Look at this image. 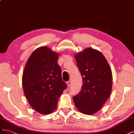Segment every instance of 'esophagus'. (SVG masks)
I'll list each match as a JSON object with an SVG mask.
<instances>
[{
    "label": "esophagus",
    "mask_w": 134,
    "mask_h": 134,
    "mask_svg": "<svg viewBox=\"0 0 134 134\" xmlns=\"http://www.w3.org/2000/svg\"><path fill=\"white\" fill-rule=\"evenodd\" d=\"M66 83H67V86L69 87V86H70V85L71 82H70V81H67V82H66Z\"/></svg>",
    "instance_id": "esophagus-1"
}]
</instances>
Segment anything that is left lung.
<instances>
[{
  "label": "left lung",
  "instance_id": "left-lung-1",
  "mask_svg": "<svg viewBox=\"0 0 134 134\" xmlns=\"http://www.w3.org/2000/svg\"><path fill=\"white\" fill-rule=\"evenodd\" d=\"M75 58L83 83L81 90L73 99L79 111L90 115L99 111L109 97L112 71L102 53L95 49H84Z\"/></svg>",
  "mask_w": 134,
  "mask_h": 134
}]
</instances>
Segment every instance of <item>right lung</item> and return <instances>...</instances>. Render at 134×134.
Returning a JSON list of instances; mask_svg holds the SVG:
<instances>
[{
  "instance_id": "obj_1",
  "label": "right lung",
  "mask_w": 134,
  "mask_h": 134,
  "mask_svg": "<svg viewBox=\"0 0 134 134\" xmlns=\"http://www.w3.org/2000/svg\"><path fill=\"white\" fill-rule=\"evenodd\" d=\"M58 57V53L41 47L33 52L24 68L22 85L25 97L32 108L41 114L54 111L67 87L57 63Z\"/></svg>"
}]
</instances>
